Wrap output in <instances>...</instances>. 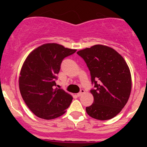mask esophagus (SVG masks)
<instances>
[{
    "label": "esophagus",
    "instance_id": "esophagus-1",
    "mask_svg": "<svg viewBox=\"0 0 147 147\" xmlns=\"http://www.w3.org/2000/svg\"><path fill=\"white\" fill-rule=\"evenodd\" d=\"M85 93V90H83V89H82L81 90H80V92L79 93H77V96H81L83 94V93Z\"/></svg>",
    "mask_w": 147,
    "mask_h": 147
}]
</instances>
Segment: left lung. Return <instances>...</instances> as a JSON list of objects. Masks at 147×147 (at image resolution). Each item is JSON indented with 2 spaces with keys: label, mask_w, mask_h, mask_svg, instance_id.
<instances>
[{
  "label": "left lung",
  "mask_w": 147,
  "mask_h": 147,
  "mask_svg": "<svg viewBox=\"0 0 147 147\" xmlns=\"http://www.w3.org/2000/svg\"><path fill=\"white\" fill-rule=\"evenodd\" d=\"M88 67L95 89L90 90L93 103L86 107L90 117L111 119L124 108L130 96L132 78L121 55L112 48L95 45L77 51Z\"/></svg>",
  "instance_id": "1"
}]
</instances>
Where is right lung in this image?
Segmentation results:
<instances>
[{"instance_id": "add662e5", "label": "right lung", "mask_w": 147, "mask_h": 147, "mask_svg": "<svg viewBox=\"0 0 147 147\" xmlns=\"http://www.w3.org/2000/svg\"><path fill=\"white\" fill-rule=\"evenodd\" d=\"M76 51L57 43H45L32 51L23 62L19 76L20 94L37 117L58 118L71 105L72 96L55 88V80L62 59Z\"/></svg>"}]
</instances>
